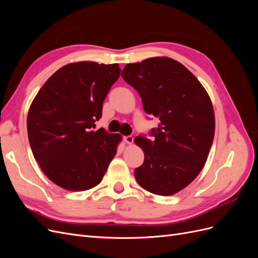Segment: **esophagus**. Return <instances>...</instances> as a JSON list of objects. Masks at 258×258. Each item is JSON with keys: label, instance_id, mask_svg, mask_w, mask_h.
I'll return each mask as SVG.
<instances>
[{"label": "esophagus", "instance_id": "34e87169", "mask_svg": "<svg viewBox=\"0 0 258 258\" xmlns=\"http://www.w3.org/2000/svg\"><path fill=\"white\" fill-rule=\"evenodd\" d=\"M123 141L126 142L127 144H132V143H134V137H132V136L124 137V138H123Z\"/></svg>", "mask_w": 258, "mask_h": 258}]
</instances>
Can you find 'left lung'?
<instances>
[{
    "instance_id": "obj_1",
    "label": "left lung",
    "mask_w": 258,
    "mask_h": 258,
    "mask_svg": "<svg viewBox=\"0 0 258 258\" xmlns=\"http://www.w3.org/2000/svg\"><path fill=\"white\" fill-rule=\"evenodd\" d=\"M121 76L140 93L144 111L160 120L151 131L153 141L135 139L144 152L137 182L152 194L171 196L189 185L207 161L215 132L212 102L196 76L168 57L128 63Z\"/></svg>"
}]
</instances>
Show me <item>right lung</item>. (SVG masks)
Masks as SVG:
<instances>
[{
    "label": "right lung",
    "instance_id": "obj_1",
    "mask_svg": "<svg viewBox=\"0 0 258 258\" xmlns=\"http://www.w3.org/2000/svg\"><path fill=\"white\" fill-rule=\"evenodd\" d=\"M119 75L117 63L74 62L54 72L31 104V150L46 176L62 188L83 191L97 186L116 155L121 136L92 129Z\"/></svg>",
    "mask_w": 258,
    "mask_h": 258
}]
</instances>
